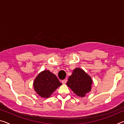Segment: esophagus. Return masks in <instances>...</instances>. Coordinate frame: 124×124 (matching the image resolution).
<instances>
[{"label": "esophagus", "mask_w": 124, "mask_h": 124, "mask_svg": "<svg viewBox=\"0 0 124 124\" xmlns=\"http://www.w3.org/2000/svg\"><path fill=\"white\" fill-rule=\"evenodd\" d=\"M67 80L66 79H65L64 80H62V84H66L67 83Z\"/></svg>", "instance_id": "34e87169"}]
</instances>
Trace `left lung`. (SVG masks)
<instances>
[{
  "label": "left lung",
  "instance_id": "left-lung-1",
  "mask_svg": "<svg viewBox=\"0 0 124 124\" xmlns=\"http://www.w3.org/2000/svg\"><path fill=\"white\" fill-rule=\"evenodd\" d=\"M92 83V79L89 75L81 69L76 68L69 77L67 85L77 96L83 97L91 91Z\"/></svg>",
  "mask_w": 124,
  "mask_h": 124
}]
</instances>
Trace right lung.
I'll use <instances>...</instances> for the list:
<instances>
[{
    "instance_id": "right-lung-1",
    "label": "right lung",
    "mask_w": 124,
    "mask_h": 124,
    "mask_svg": "<svg viewBox=\"0 0 124 124\" xmlns=\"http://www.w3.org/2000/svg\"><path fill=\"white\" fill-rule=\"evenodd\" d=\"M62 85L57 77L49 70H44L38 75L33 83L34 90L41 97L47 98Z\"/></svg>"
}]
</instances>
